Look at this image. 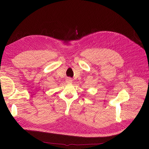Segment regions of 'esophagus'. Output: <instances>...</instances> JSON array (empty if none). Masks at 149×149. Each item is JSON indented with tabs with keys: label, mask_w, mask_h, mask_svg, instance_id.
Masks as SVG:
<instances>
[{
	"label": "esophagus",
	"mask_w": 149,
	"mask_h": 149,
	"mask_svg": "<svg viewBox=\"0 0 149 149\" xmlns=\"http://www.w3.org/2000/svg\"><path fill=\"white\" fill-rule=\"evenodd\" d=\"M66 82H67V83H68V84H70V83H72V80L70 79V78H68V79H67V80H66Z\"/></svg>",
	"instance_id": "34e87169"
}]
</instances>
